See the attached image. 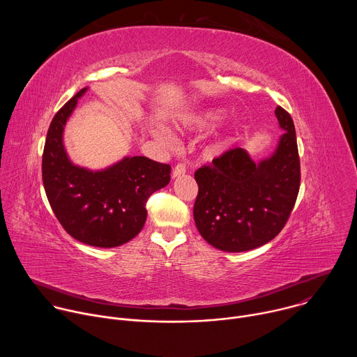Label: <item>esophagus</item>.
Listing matches in <instances>:
<instances>
[{"mask_svg":"<svg viewBox=\"0 0 357 357\" xmlns=\"http://www.w3.org/2000/svg\"><path fill=\"white\" fill-rule=\"evenodd\" d=\"M185 172H186V167H185L183 164H178V165L174 168V171H172V178L175 179V178L181 176V175H185Z\"/></svg>","mask_w":357,"mask_h":357,"instance_id":"esophagus-1","label":"esophagus"}]
</instances>
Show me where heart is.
<instances>
[{
  "label": "heart",
  "mask_w": 357,
  "mask_h": 357,
  "mask_svg": "<svg viewBox=\"0 0 357 357\" xmlns=\"http://www.w3.org/2000/svg\"><path fill=\"white\" fill-rule=\"evenodd\" d=\"M222 119V112L220 110H206L202 113H195V114H185L181 116L176 121L179 124L181 128H186V130H200V128H206L211 127L212 124H215L216 121H219ZM157 137L162 141H169V137L157 132ZM220 151V145H213L211 148L212 154H218Z\"/></svg>",
  "instance_id": "1"
}]
</instances>
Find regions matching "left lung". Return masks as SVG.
Listing matches in <instances>:
<instances>
[{
    "label": "left lung",
    "mask_w": 357,
    "mask_h": 357,
    "mask_svg": "<svg viewBox=\"0 0 357 357\" xmlns=\"http://www.w3.org/2000/svg\"><path fill=\"white\" fill-rule=\"evenodd\" d=\"M275 117L284 132L268 158L254 162L245 149L234 148L195 172L193 219L218 250L240 252L268 243L294 209L301 181L295 127L280 106Z\"/></svg>",
    "instance_id": "obj_1"
}]
</instances>
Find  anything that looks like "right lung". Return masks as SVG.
<instances>
[{"mask_svg": "<svg viewBox=\"0 0 357 357\" xmlns=\"http://www.w3.org/2000/svg\"><path fill=\"white\" fill-rule=\"evenodd\" d=\"M87 89L73 96L50 123L42 179L50 208L73 238L94 247H119L144 227L145 203L169 183L171 167L146 157H124L100 171L75 165L65 149L63 131Z\"/></svg>", "mask_w": 357, "mask_h": 357, "instance_id": "1", "label": "right lung"}]
</instances>
